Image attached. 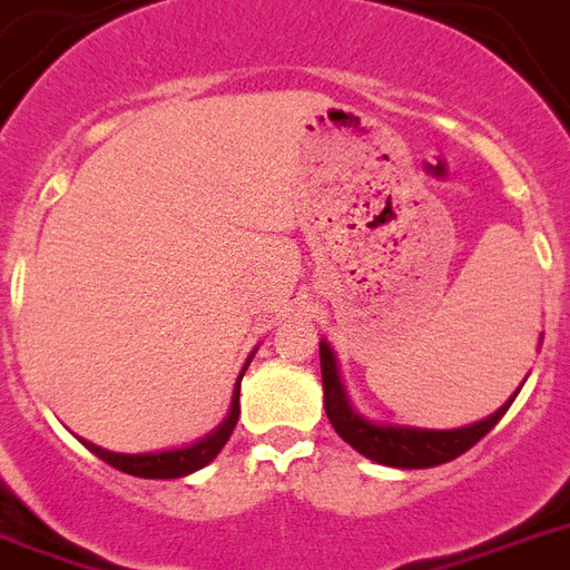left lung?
Masks as SVG:
<instances>
[{
    "label": "left lung",
    "instance_id": "1",
    "mask_svg": "<svg viewBox=\"0 0 570 570\" xmlns=\"http://www.w3.org/2000/svg\"><path fill=\"white\" fill-rule=\"evenodd\" d=\"M320 368H323V392H325V415L343 438L345 444H352L360 455L377 464L397 466V470H426V466L446 464V461L459 459L481 438L488 435L513 397L519 395V386L510 401H504L493 415L475 424L455 426V430H426V426H406V424H386V421H372V417L360 415L354 403L348 401V392L340 377V363L328 340H320Z\"/></svg>",
    "mask_w": 570,
    "mask_h": 570
}]
</instances>
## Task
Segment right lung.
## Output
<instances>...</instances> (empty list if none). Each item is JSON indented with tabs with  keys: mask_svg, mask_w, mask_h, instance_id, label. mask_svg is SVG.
Returning a JSON list of instances; mask_svg holds the SVG:
<instances>
[{
	"mask_svg": "<svg viewBox=\"0 0 570 570\" xmlns=\"http://www.w3.org/2000/svg\"><path fill=\"white\" fill-rule=\"evenodd\" d=\"M256 354V348H253ZM253 354L247 357V363L242 366L238 372V381L233 386V401H230V412L222 424L216 426L213 432H207L204 438L193 441L187 446H175V450H158V452H115V450H106V446H97L86 438H80V444L86 450H91L97 459H104L106 464H111L115 470L120 473H129V475H138V479H181V475L196 473L202 466L210 464L216 459L222 446L227 444V438L233 435V426L238 421V386H242V377H245L247 366H250Z\"/></svg>",
	"mask_w": 570,
	"mask_h": 570,
	"instance_id": "right-lung-1",
	"label": "right lung"
}]
</instances>
